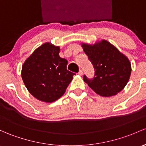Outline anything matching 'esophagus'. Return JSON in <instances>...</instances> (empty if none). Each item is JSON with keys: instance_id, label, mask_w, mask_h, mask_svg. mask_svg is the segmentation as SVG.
Segmentation results:
<instances>
[{"instance_id": "1", "label": "esophagus", "mask_w": 146, "mask_h": 146, "mask_svg": "<svg viewBox=\"0 0 146 146\" xmlns=\"http://www.w3.org/2000/svg\"><path fill=\"white\" fill-rule=\"evenodd\" d=\"M83 74H84V73H83V71H82V70H79V74L80 75V76H82Z\"/></svg>"}]
</instances>
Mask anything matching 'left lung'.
<instances>
[{
    "label": "left lung",
    "instance_id": "8db88e82",
    "mask_svg": "<svg viewBox=\"0 0 146 146\" xmlns=\"http://www.w3.org/2000/svg\"><path fill=\"white\" fill-rule=\"evenodd\" d=\"M95 68V76L84 80L93 91L102 97L116 95L127 85L131 72V62L114 45L105 40L94 44L81 43Z\"/></svg>",
    "mask_w": 146,
    "mask_h": 146
}]
</instances>
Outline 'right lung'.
I'll return each instance as SVG.
<instances>
[{"instance_id":"1","label":"right lung","mask_w":146,"mask_h":146,"mask_svg":"<svg viewBox=\"0 0 146 146\" xmlns=\"http://www.w3.org/2000/svg\"><path fill=\"white\" fill-rule=\"evenodd\" d=\"M60 51L59 46L45 42L22 65L21 77L26 88L43 102H54L61 98L75 74L67 70L68 62L60 57Z\"/></svg>"}]
</instances>
